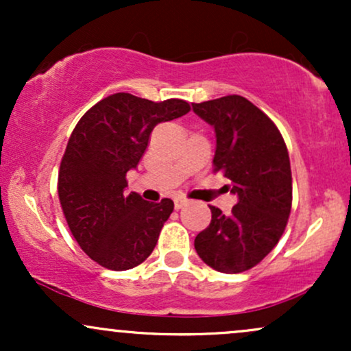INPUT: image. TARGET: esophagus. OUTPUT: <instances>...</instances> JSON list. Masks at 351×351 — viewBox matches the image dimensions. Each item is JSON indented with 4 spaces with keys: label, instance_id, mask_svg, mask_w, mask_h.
Returning <instances> with one entry per match:
<instances>
[{
    "label": "esophagus",
    "instance_id": "1",
    "mask_svg": "<svg viewBox=\"0 0 351 351\" xmlns=\"http://www.w3.org/2000/svg\"><path fill=\"white\" fill-rule=\"evenodd\" d=\"M188 204V199L186 198H181V196H178V198H175V208L176 209H181L183 206H186Z\"/></svg>",
    "mask_w": 351,
    "mask_h": 351
}]
</instances>
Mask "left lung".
Segmentation results:
<instances>
[{"label": "left lung", "mask_w": 351, "mask_h": 351, "mask_svg": "<svg viewBox=\"0 0 351 351\" xmlns=\"http://www.w3.org/2000/svg\"><path fill=\"white\" fill-rule=\"evenodd\" d=\"M215 128V171L231 180L237 204L231 215L211 209V223L195 239L204 264L217 272L254 267L279 243L292 208L289 152L276 123L241 95L193 104Z\"/></svg>", "instance_id": "obj_1"}]
</instances>
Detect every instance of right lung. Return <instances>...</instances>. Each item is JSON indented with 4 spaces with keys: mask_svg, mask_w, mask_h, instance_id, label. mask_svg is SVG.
<instances>
[{
    "mask_svg": "<svg viewBox=\"0 0 351 351\" xmlns=\"http://www.w3.org/2000/svg\"><path fill=\"white\" fill-rule=\"evenodd\" d=\"M188 112L184 100L152 102L119 92L75 125L59 168V201L80 249L102 267L127 271L155 249L175 204L127 195V171L142 160L156 125Z\"/></svg>",
    "mask_w": 351,
    "mask_h": 351,
    "instance_id": "obj_1",
    "label": "right lung"
}]
</instances>
